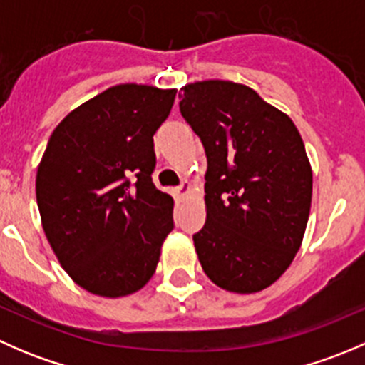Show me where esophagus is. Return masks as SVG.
<instances>
[{"mask_svg":"<svg viewBox=\"0 0 365 365\" xmlns=\"http://www.w3.org/2000/svg\"><path fill=\"white\" fill-rule=\"evenodd\" d=\"M189 192H190V185L187 182L182 183V185L176 187V189H175V196L180 197V200H182V197H185Z\"/></svg>","mask_w":365,"mask_h":365,"instance_id":"obj_1","label":"esophagus"}]
</instances>
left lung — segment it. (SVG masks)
I'll return each mask as SVG.
<instances>
[{"label":"left lung","instance_id":"left-lung-1","mask_svg":"<svg viewBox=\"0 0 365 365\" xmlns=\"http://www.w3.org/2000/svg\"><path fill=\"white\" fill-rule=\"evenodd\" d=\"M180 113L206 153V222L192 237L210 281L233 293L274 284L307 226L312 171L295 123L231 81L182 88Z\"/></svg>","mask_w":365,"mask_h":365}]
</instances>
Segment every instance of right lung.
Here are the masks:
<instances>
[{"label": "right lung", "mask_w": 365, "mask_h": 365, "mask_svg": "<svg viewBox=\"0 0 365 365\" xmlns=\"http://www.w3.org/2000/svg\"><path fill=\"white\" fill-rule=\"evenodd\" d=\"M176 90L118 84L54 128L36 171L42 226L76 284L125 297L155 274L173 231V197L152 182L153 134Z\"/></svg>", "instance_id": "right-lung-1"}]
</instances>
